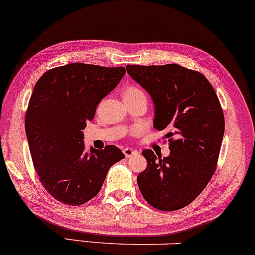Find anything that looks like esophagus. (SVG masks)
<instances>
[{"label": "esophagus", "mask_w": 255, "mask_h": 255, "mask_svg": "<svg viewBox=\"0 0 255 255\" xmlns=\"http://www.w3.org/2000/svg\"><path fill=\"white\" fill-rule=\"evenodd\" d=\"M136 153H137L136 150H135V149H131V148H129V147L125 148V149H124V154L126 155V157H129V156L134 155V154H136Z\"/></svg>", "instance_id": "1"}]
</instances>
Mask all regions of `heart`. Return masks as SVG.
Segmentation results:
<instances>
[{
    "label": "heart",
    "instance_id": "heart-1",
    "mask_svg": "<svg viewBox=\"0 0 255 255\" xmlns=\"http://www.w3.org/2000/svg\"><path fill=\"white\" fill-rule=\"evenodd\" d=\"M125 94H129V95H144V93L142 90L137 89V88H129L126 90Z\"/></svg>",
    "mask_w": 255,
    "mask_h": 255
}]
</instances>
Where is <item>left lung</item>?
I'll use <instances>...</instances> for the list:
<instances>
[{
	"instance_id": "1",
	"label": "left lung",
	"mask_w": 255,
	"mask_h": 255,
	"mask_svg": "<svg viewBox=\"0 0 255 255\" xmlns=\"http://www.w3.org/2000/svg\"><path fill=\"white\" fill-rule=\"evenodd\" d=\"M126 69L153 101V127L169 138L168 156L142 150L147 167L137 175L138 188L154 208L176 211L191 204L215 172L225 133L220 102L202 74L179 64Z\"/></svg>"
}]
</instances>
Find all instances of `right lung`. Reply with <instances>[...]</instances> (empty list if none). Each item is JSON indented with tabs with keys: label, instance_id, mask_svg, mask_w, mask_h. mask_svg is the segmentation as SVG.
Returning <instances> with one entry per match:
<instances>
[{
	"label": "right lung",
	"instance_id": "add662e5",
	"mask_svg": "<svg viewBox=\"0 0 255 255\" xmlns=\"http://www.w3.org/2000/svg\"><path fill=\"white\" fill-rule=\"evenodd\" d=\"M125 74L124 67L69 63L48 70L35 85L25 134L40 181L57 201L86 204L100 192L109 168L125 157L113 144L87 150L82 131Z\"/></svg>",
	"mask_w": 255,
	"mask_h": 255
}]
</instances>
